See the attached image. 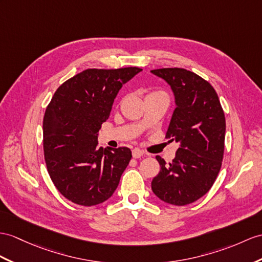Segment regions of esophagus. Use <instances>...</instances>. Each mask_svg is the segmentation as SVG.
<instances>
[{
    "label": "esophagus",
    "instance_id": "34e87169",
    "mask_svg": "<svg viewBox=\"0 0 262 262\" xmlns=\"http://www.w3.org/2000/svg\"><path fill=\"white\" fill-rule=\"evenodd\" d=\"M142 156H143V151L142 150H140L138 148L132 150V157L135 158V159H139V158H141Z\"/></svg>",
    "mask_w": 262,
    "mask_h": 262
}]
</instances>
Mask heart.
Listing matches in <instances>:
<instances>
[{"label": "heart", "mask_w": 262, "mask_h": 262, "mask_svg": "<svg viewBox=\"0 0 262 262\" xmlns=\"http://www.w3.org/2000/svg\"><path fill=\"white\" fill-rule=\"evenodd\" d=\"M155 93H157V92H155ZM151 94H152V93H151Z\"/></svg>", "instance_id": "1"}]
</instances>
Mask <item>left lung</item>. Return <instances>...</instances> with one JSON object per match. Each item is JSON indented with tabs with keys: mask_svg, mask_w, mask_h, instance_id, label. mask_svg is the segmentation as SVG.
Returning a JSON list of instances; mask_svg holds the SVG:
<instances>
[{
	"mask_svg": "<svg viewBox=\"0 0 262 262\" xmlns=\"http://www.w3.org/2000/svg\"><path fill=\"white\" fill-rule=\"evenodd\" d=\"M174 95L167 138L179 144L171 163L156 159L160 172L151 188L159 199L186 206L205 195L216 179L223 158L226 119L218 94L209 82L179 68L152 70Z\"/></svg>",
	"mask_w": 262,
	"mask_h": 262,
	"instance_id": "8db88e82",
	"label": "left lung"
}]
</instances>
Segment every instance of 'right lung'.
<instances>
[{
    "label": "right lung",
    "instance_id": "obj_1",
    "mask_svg": "<svg viewBox=\"0 0 262 262\" xmlns=\"http://www.w3.org/2000/svg\"><path fill=\"white\" fill-rule=\"evenodd\" d=\"M139 68L88 69L55 91L43 119V149L51 180L76 205L106 201L118 188L132 155L125 146H98L101 125L109 119L120 89Z\"/></svg>",
    "mask_w": 262,
    "mask_h": 262
}]
</instances>
